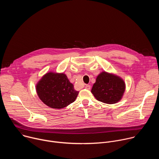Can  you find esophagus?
<instances>
[{"label":"esophagus","instance_id":"1","mask_svg":"<svg viewBox=\"0 0 159 159\" xmlns=\"http://www.w3.org/2000/svg\"><path fill=\"white\" fill-rule=\"evenodd\" d=\"M85 88L86 89H88V90H90V85H85Z\"/></svg>","mask_w":159,"mask_h":159}]
</instances>
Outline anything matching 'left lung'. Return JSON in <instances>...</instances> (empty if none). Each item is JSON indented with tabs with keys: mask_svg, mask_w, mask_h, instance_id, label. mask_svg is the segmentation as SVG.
Masks as SVG:
<instances>
[{
	"mask_svg": "<svg viewBox=\"0 0 159 159\" xmlns=\"http://www.w3.org/2000/svg\"><path fill=\"white\" fill-rule=\"evenodd\" d=\"M125 89V83L120 77L104 71L98 75L91 93L98 101L111 104L121 99Z\"/></svg>",
	"mask_w": 159,
	"mask_h": 159,
	"instance_id": "left-lung-1",
	"label": "left lung"
}]
</instances>
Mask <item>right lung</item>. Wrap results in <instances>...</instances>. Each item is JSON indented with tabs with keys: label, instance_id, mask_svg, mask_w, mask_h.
Wrapping results in <instances>:
<instances>
[{
	"label": "right lung",
	"instance_id": "1",
	"mask_svg": "<svg viewBox=\"0 0 159 159\" xmlns=\"http://www.w3.org/2000/svg\"><path fill=\"white\" fill-rule=\"evenodd\" d=\"M36 90L41 101L54 109H61L74 102L79 93L65 74L51 71L38 81Z\"/></svg>",
	"mask_w": 159,
	"mask_h": 159
}]
</instances>
